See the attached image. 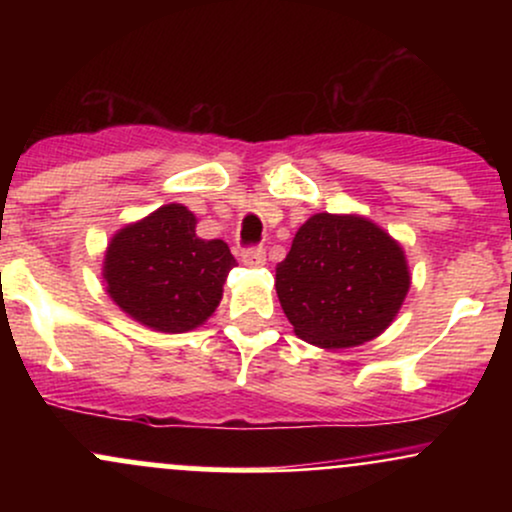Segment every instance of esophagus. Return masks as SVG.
<instances>
[{
  "instance_id": "esophagus-1",
  "label": "esophagus",
  "mask_w": 512,
  "mask_h": 512,
  "mask_svg": "<svg viewBox=\"0 0 512 512\" xmlns=\"http://www.w3.org/2000/svg\"><path fill=\"white\" fill-rule=\"evenodd\" d=\"M240 260L248 267H262L267 262V252H264V248H243L240 250Z\"/></svg>"
}]
</instances>
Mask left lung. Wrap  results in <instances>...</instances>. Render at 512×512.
<instances>
[{"label": "left lung", "instance_id": "obj_1", "mask_svg": "<svg viewBox=\"0 0 512 512\" xmlns=\"http://www.w3.org/2000/svg\"><path fill=\"white\" fill-rule=\"evenodd\" d=\"M407 291L402 248L361 216H310L276 264V293L293 332L325 349L378 337Z\"/></svg>", "mask_w": 512, "mask_h": 512}]
</instances>
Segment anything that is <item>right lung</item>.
Instances as JSON below:
<instances>
[{
	"mask_svg": "<svg viewBox=\"0 0 512 512\" xmlns=\"http://www.w3.org/2000/svg\"><path fill=\"white\" fill-rule=\"evenodd\" d=\"M195 214L168 204L110 240L103 276L110 298L146 327L187 332L221 301L223 281L236 267L223 240L195 233Z\"/></svg>",
	"mask_w": 512,
	"mask_h": 512,
	"instance_id": "right-lung-1",
	"label": "right lung"
}]
</instances>
